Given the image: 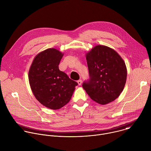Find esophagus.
I'll return each mask as SVG.
<instances>
[{
    "instance_id": "obj_1",
    "label": "esophagus",
    "mask_w": 151,
    "mask_h": 151,
    "mask_svg": "<svg viewBox=\"0 0 151 151\" xmlns=\"http://www.w3.org/2000/svg\"><path fill=\"white\" fill-rule=\"evenodd\" d=\"M77 82H78V83L79 85H81L82 84V80L79 79V80H78V81H77Z\"/></svg>"
}]
</instances>
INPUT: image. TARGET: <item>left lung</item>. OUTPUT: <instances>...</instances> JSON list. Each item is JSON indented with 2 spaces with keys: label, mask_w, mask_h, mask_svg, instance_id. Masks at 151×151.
I'll use <instances>...</instances> for the list:
<instances>
[{
  "label": "left lung",
  "mask_w": 151,
  "mask_h": 151,
  "mask_svg": "<svg viewBox=\"0 0 151 151\" xmlns=\"http://www.w3.org/2000/svg\"><path fill=\"white\" fill-rule=\"evenodd\" d=\"M90 79L83 88L95 102L106 105L114 101L123 91L127 79L124 61L108 46L96 45L85 54Z\"/></svg>",
  "instance_id": "obj_1"
}]
</instances>
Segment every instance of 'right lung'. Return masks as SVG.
<instances>
[{
    "mask_svg": "<svg viewBox=\"0 0 151 151\" xmlns=\"http://www.w3.org/2000/svg\"><path fill=\"white\" fill-rule=\"evenodd\" d=\"M63 53L55 48H47L34 58L28 72L31 91L44 107L60 109L68 103L78 83L59 69Z\"/></svg>",
    "mask_w": 151,
    "mask_h": 151,
    "instance_id": "add662e5",
    "label": "right lung"
}]
</instances>
